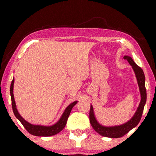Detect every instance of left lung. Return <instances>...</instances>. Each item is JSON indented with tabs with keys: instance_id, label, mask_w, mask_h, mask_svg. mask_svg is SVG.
I'll list each match as a JSON object with an SVG mask.
<instances>
[{
	"instance_id": "1",
	"label": "left lung",
	"mask_w": 156,
	"mask_h": 156,
	"mask_svg": "<svg viewBox=\"0 0 156 156\" xmlns=\"http://www.w3.org/2000/svg\"><path fill=\"white\" fill-rule=\"evenodd\" d=\"M123 58L129 62V63L133 68L134 73H135L138 87H139L140 101L133 116L129 121L123 123V124L114 126H104L100 124L95 117L93 106L91 105L90 111H89V121H90L91 126L98 133L102 136H104V137L112 138H121L131 131L132 129L135 128L140 122L145 104L146 102V86H145V75L144 71L141 68L138 67L134 62L133 59L131 57L126 55L123 57Z\"/></svg>"
}]
</instances>
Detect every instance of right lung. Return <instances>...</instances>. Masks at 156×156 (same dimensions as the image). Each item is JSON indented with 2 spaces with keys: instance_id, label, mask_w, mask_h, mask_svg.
<instances>
[{
  "instance_id": "obj_1",
  "label": "right lung",
  "mask_w": 156,
  "mask_h": 156,
  "mask_svg": "<svg viewBox=\"0 0 156 156\" xmlns=\"http://www.w3.org/2000/svg\"><path fill=\"white\" fill-rule=\"evenodd\" d=\"M13 85H14V78L12 79V81L10 84V97H11V101H12V111L15 116L19 121H20V123L23 125V126L25 127V129L29 132L30 133L32 134L33 136H54L55 134L58 133L65 128L66 123H67L68 117H69L70 112L72 109V108L74 107V106L77 103L78 101H75L72 102V104H70L67 108H65V112H63L62 115L60 117V119H59V121H57L56 123L53 124L52 126H42V125H34L32 123L27 122V121H25L22 116H20V114H19L17 109L16 101H15L14 99V95H13Z\"/></svg>"
}]
</instances>
